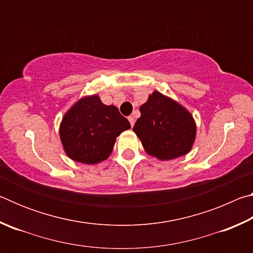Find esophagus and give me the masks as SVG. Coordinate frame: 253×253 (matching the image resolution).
Here are the masks:
<instances>
[{"label":"esophagus","instance_id":"1","mask_svg":"<svg viewBox=\"0 0 253 253\" xmlns=\"http://www.w3.org/2000/svg\"><path fill=\"white\" fill-rule=\"evenodd\" d=\"M128 121H129V123H130V126H131V127L134 126V124H135V118H134V117H132V116H129V117H128Z\"/></svg>","mask_w":253,"mask_h":253}]
</instances>
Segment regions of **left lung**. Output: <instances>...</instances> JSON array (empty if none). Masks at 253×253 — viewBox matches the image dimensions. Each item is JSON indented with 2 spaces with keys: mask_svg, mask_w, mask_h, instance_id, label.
<instances>
[{
  "mask_svg": "<svg viewBox=\"0 0 253 253\" xmlns=\"http://www.w3.org/2000/svg\"><path fill=\"white\" fill-rule=\"evenodd\" d=\"M139 111L132 130L149 155L169 161L191 151L196 132L194 119L176 101L154 91Z\"/></svg>",
  "mask_w": 253,
  "mask_h": 253,
  "instance_id": "obj_1",
  "label": "left lung"
}]
</instances>
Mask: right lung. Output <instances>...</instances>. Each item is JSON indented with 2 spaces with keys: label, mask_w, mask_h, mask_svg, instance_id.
I'll return each instance as SVG.
<instances>
[{
  "label": "right lung",
  "mask_w": 253,
  "mask_h": 253,
  "mask_svg": "<svg viewBox=\"0 0 253 253\" xmlns=\"http://www.w3.org/2000/svg\"><path fill=\"white\" fill-rule=\"evenodd\" d=\"M130 124L115 106H106L97 95L79 100L63 117L60 137L71 160L96 164L113 151L116 137Z\"/></svg>",
  "instance_id": "obj_1"
}]
</instances>
